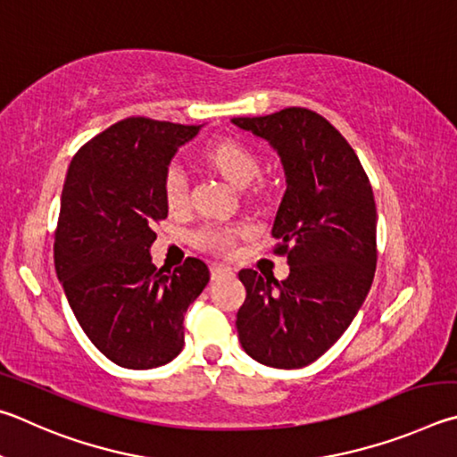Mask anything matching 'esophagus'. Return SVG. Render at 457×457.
Returning a JSON list of instances; mask_svg holds the SVG:
<instances>
[{
	"mask_svg": "<svg viewBox=\"0 0 457 457\" xmlns=\"http://www.w3.org/2000/svg\"><path fill=\"white\" fill-rule=\"evenodd\" d=\"M230 275H233V270H230V267L220 265V262H212V265H211V277H212V281H219V278L230 277Z\"/></svg>",
	"mask_w": 457,
	"mask_h": 457,
	"instance_id": "esophagus-1",
	"label": "esophagus"
}]
</instances>
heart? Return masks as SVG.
I'll use <instances>...</instances> for the list:
<instances>
[{"instance_id":"heart-1","label":"heart","mask_w":457,"mask_h":457,"mask_svg":"<svg viewBox=\"0 0 457 457\" xmlns=\"http://www.w3.org/2000/svg\"><path fill=\"white\" fill-rule=\"evenodd\" d=\"M208 160L216 166L224 179L233 187L245 188L259 179L261 160L254 152L238 140H220L208 150ZM188 196L187 172L180 164H170L164 174V198L168 206H182ZM241 233L237 227H222V224H208L196 235V243L203 249L214 253H228L233 249L235 237Z\"/></svg>"}]
</instances>
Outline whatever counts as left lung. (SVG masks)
I'll return each mask as SVG.
<instances>
[{
	"label": "left lung",
	"mask_w": 457,
	"mask_h": 457,
	"mask_svg": "<svg viewBox=\"0 0 457 457\" xmlns=\"http://www.w3.org/2000/svg\"><path fill=\"white\" fill-rule=\"evenodd\" d=\"M230 122L267 140L281 160L287 188L270 233L291 269L285 281L238 273L246 289L238 341L254 361L299 370L347 331L371 289L373 190L353 148L315 112L285 108Z\"/></svg>",
	"instance_id": "obj_1"
}]
</instances>
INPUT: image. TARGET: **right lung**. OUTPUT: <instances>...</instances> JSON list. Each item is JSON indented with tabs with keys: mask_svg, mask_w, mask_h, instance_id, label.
Masks as SVG:
<instances>
[{
	"mask_svg": "<svg viewBox=\"0 0 457 457\" xmlns=\"http://www.w3.org/2000/svg\"><path fill=\"white\" fill-rule=\"evenodd\" d=\"M200 128L126 118L79 148L63 182L55 275L87 339L126 370L180 353L184 313L211 278L200 259L166 275L150 257L168 216L164 174Z\"/></svg>",
	"mask_w": 457,
	"mask_h": 457,
	"instance_id": "right-lung-1",
	"label": "right lung"
}]
</instances>
